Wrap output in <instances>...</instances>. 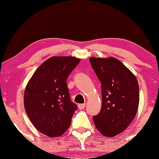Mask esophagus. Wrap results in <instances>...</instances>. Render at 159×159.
<instances>
[{
	"label": "esophagus",
	"instance_id": "obj_1",
	"mask_svg": "<svg viewBox=\"0 0 159 159\" xmlns=\"http://www.w3.org/2000/svg\"><path fill=\"white\" fill-rule=\"evenodd\" d=\"M85 104H80L78 105V107H79V109H83L85 108Z\"/></svg>",
	"mask_w": 159,
	"mask_h": 159
}]
</instances>
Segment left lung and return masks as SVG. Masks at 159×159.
<instances>
[{
	"instance_id": "1",
	"label": "left lung",
	"mask_w": 159,
	"mask_h": 159,
	"mask_svg": "<svg viewBox=\"0 0 159 159\" xmlns=\"http://www.w3.org/2000/svg\"><path fill=\"white\" fill-rule=\"evenodd\" d=\"M90 61L102 86V108L94 123L102 134L112 138L124 131L138 112V80L114 57H90Z\"/></svg>"
}]
</instances>
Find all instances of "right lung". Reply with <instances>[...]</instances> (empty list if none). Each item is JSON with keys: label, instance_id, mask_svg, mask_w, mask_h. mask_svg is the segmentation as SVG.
I'll return each instance as SVG.
<instances>
[{"label": "right lung", "instance_id": "right-lung-1", "mask_svg": "<svg viewBox=\"0 0 159 159\" xmlns=\"http://www.w3.org/2000/svg\"><path fill=\"white\" fill-rule=\"evenodd\" d=\"M80 60L70 56L50 57L39 66L26 85L25 111L35 128L50 138L63 134L77 109L70 99L66 79Z\"/></svg>", "mask_w": 159, "mask_h": 159}]
</instances>
